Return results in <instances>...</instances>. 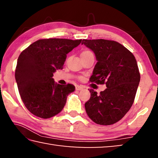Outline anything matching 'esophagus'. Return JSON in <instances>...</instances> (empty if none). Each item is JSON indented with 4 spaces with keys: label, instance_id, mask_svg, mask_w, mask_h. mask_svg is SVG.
I'll use <instances>...</instances> for the list:
<instances>
[{
    "label": "esophagus",
    "instance_id": "obj_1",
    "mask_svg": "<svg viewBox=\"0 0 158 158\" xmlns=\"http://www.w3.org/2000/svg\"><path fill=\"white\" fill-rule=\"evenodd\" d=\"M83 89H84V86H83V85H77L76 86V90H82Z\"/></svg>",
    "mask_w": 158,
    "mask_h": 158
}]
</instances>
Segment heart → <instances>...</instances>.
<instances>
[{"mask_svg":"<svg viewBox=\"0 0 158 158\" xmlns=\"http://www.w3.org/2000/svg\"><path fill=\"white\" fill-rule=\"evenodd\" d=\"M90 53H92V52H90V51L88 50V49H85L84 51H83L81 56H85V55H88V54H90Z\"/></svg>","mask_w":158,"mask_h":158,"instance_id":"heart-1","label":"heart"}]
</instances>
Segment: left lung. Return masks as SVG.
<instances>
[{
  "instance_id": "1",
  "label": "left lung",
  "mask_w": 158,
  "mask_h": 158,
  "mask_svg": "<svg viewBox=\"0 0 158 158\" xmlns=\"http://www.w3.org/2000/svg\"><path fill=\"white\" fill-rule=\"evenodd\" d=\"M95 53L98 62L90 82L106 84L99 94L90 89L85 103L88 116L95 123L109 125L122 119L135 100L140 81L135 57L121 44L107 40H83Z\"/></svg>"
}]
</instances>
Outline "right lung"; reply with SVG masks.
<instances>
[{
	"label": "right lung",
	"mask_w": 158,
	"mask_h": 158,
	"mask_svg": "<svg viewBox=\"0 0 158 158\" xmlns=\"http://www.w3.org/2000/svg\"><path fill=\"white\" fill-rule=\"evenodd\" d=\"M81 40L49 38L33 42L20 53L15 69L19 92L28 110L42 118H49L62 111L73 84H55L52 77L62 69L67 54Z\"/></svg>",
	"instance_id": "right-lung-1"
}]
</instances>
